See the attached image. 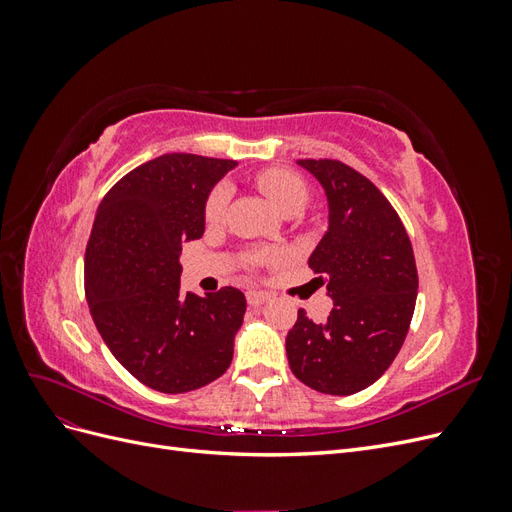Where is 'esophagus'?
Segmentation results:
<instances>
[{
    "label": "esophagus",
    "mask_w": 512,
    "mask_h": 512,
    "mask_svg": "<svg viewBox=\"0 0 512 512\" xmlns=\"http://www.w3.org/2000/svg\"><path fill=\"white\" fill-rule=\"evenodd\" d=\"M271 299L269 292H260V290H250L247 292V303H250L252 307H258L262 303H267Z\"/></svg>",
    "instance_id": "1"
}]
</instances>
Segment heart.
Masks as SVG:
<instances>
[{
    "label": "heart",
    "instance_id": "heart-1",
    "mask_svg": "<svg viewBox=\"0 0 512 512\" xmlns=\"http://www.w3.org/2000/svg\"><path fill=\"white\" fill-rule=\"evenodd\" d=\"M256 183H258L260 192L265 194L282 213H288L292 209H303L307 203L305 181L299 175L290 173V170H284V168L265 170V173L258 175ZM228 198H230V190L226 188V185H218V188L209 194L207 205H205L207 222L222 220V215L228 205Z\"/></svg>",
    "mask_w": 512,
    "mask_h": 512
}]
</instances>
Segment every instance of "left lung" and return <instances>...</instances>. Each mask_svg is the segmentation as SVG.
<instances>
[{
  "label": "left lung",
  "instance_id": "1",
  "mask_svg": "<svg viewBox=\"0 0 512 512\" xmlns=\"http://www.w3.org/2000/svg\"><path fill=\"white\" fill-rule=\"evenodd\" d=\"M327 194L329 228L309 256L333 309L314 322L299 309L286 335L292 374L309 389L352 395L397 356L416 305L418 275L408 232L384 194L337 160H297Z\"/></svg>",
  "mask_w": 512,
  "mask_h": 512
}]
</instances>
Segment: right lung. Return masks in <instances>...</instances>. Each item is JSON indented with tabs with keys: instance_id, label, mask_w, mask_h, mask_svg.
I'll list each match as a JSON object with an SVG mask.
<instances>
[{
	"instance_id": "1",
	"label": "right lung",
	"mask_w": 512,
	"mask_h": 512,
	"mask_svg": "<svg viewBox=\"0 0 512 512\" xmlns=\"http://www.w3.org/2000/svg\"><path fill=\"white\" fill-rule=\"evenodd\" d=\"M235 160L166 153L121 177L98 207L85 297L115 359L160 393L218 380L232 361L243 292L181 294V245L205 232L207 198Z\"/></svg>"
}]
</instances>
